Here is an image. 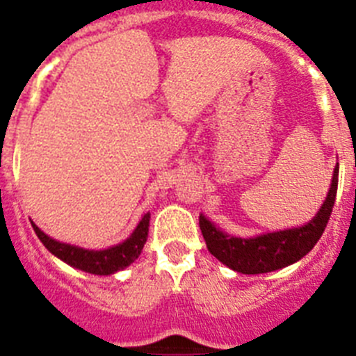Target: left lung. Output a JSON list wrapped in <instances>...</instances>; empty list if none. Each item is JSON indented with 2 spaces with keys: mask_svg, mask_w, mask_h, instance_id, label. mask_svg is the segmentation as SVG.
<instances>
[{
  "mask_svg": "<svg viewBox=\"0 0 356 356\" xmlns=\"http://www.w3.org/2000/svg\"><path fill=\"white\" fill-rule=\"evenodd\" d=\"M337 185L339 163L333 169L332 185H330L325 203L321 205L319 212L310 221L298 228L280 229V232L262 234L257 237L242 238L225 234L203 213H200V228L207 248L219 262L242 275H262V273L284 269L303 259L317 244L332 216L333 203L337 196Z\"/></svg>",
  "mask_w": 356,
  "mask_h": 356,
  "instance_id": "obj_1",
  "label": "left lung"
}]
</instances>
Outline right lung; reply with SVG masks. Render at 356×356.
Returning <instances> with one entry per match:
<instances>
[{"mask_svg":"<svg viewBox=\"0 0 356 356\" xmlns=\"http://www.w3.org/2000/svg\"><path fill=\"white\" fill-rule=\"evenodd\" d=\"M149 212L144 213L143 219L139 221L137 228L134 229V234L121 244H115L106 250H85L80 246H72V244H65V242L55 241L49 235H46L35 222L31 221V226L35 229L37 237L40 238L46 250L51 254H55L56 259H60L67 266L80 269V271L90 273V275L108 276L114 273L121 271L135 260L139 259L140 251H143L144 244L147 238V229H149Z\"/></svg>","mask_w":356,"mask_h":356,"instance_id":"right-lung-1","label":"right lung"}]
</instances>
